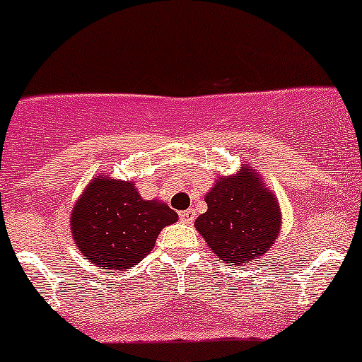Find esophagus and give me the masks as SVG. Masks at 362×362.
I'll use <instances>...</instances> for the list:
<instances>
[{"label":"esophagus","mask_w":362,"mask_h":362,"mask_svg":"<svg viewBox=\"0 0 362 362\" xmlns=\"http://www.w3.org/2000/svg\"><path fill=\"white\" fill-rule=\"evenodd\" d=\"M194 217H197V212H194L193 209H188V210H185V212L180 214L181 222H185V224H192V222L194 221Z\"/></svg>","instance_id":"34e87169"}]
</instances>
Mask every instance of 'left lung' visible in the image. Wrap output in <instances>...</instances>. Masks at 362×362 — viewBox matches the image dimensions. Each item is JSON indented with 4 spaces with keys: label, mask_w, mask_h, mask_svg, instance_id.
I'll return each mask as SVG.
<instances>
[{
    "label": "left lung",
    "mask_w": 362,
    "mask_h": 362,
    "mask_svg": "<svg viewBox=\"0 0 362 362\" xmlns=\"http://www.w3.org/2000/svg\"><path fill=\"white\" fill-rule=\"evenodd\" d=\"M205 202L209 209L194 227L227 265L257 262L277 241L282 227L277 197L247 164L233 176L221 174Z\"/></svg>",
    "instance_id": "8db88e82"
}]
</instances>
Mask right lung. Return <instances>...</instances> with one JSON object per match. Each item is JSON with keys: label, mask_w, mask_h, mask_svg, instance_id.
<instances>
[{"label": "right lung", "mask_w": 362, "mask_h": 362, "mask_svg": "<svg viewBox=\"0 0 362 362\" xmlns=\"http://www.w3.org/2000/svg\"><path fill=\"white\" fill-rule=\"evenodd\" d=\"M177 214L160 200H144L135 182L97 174L70 217L80 253L103 270L136 265L153 250L157 235L174 224Z\"/></svg>", "instance_id": "obj_1"}]
</instances>
